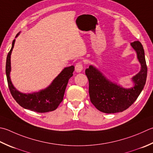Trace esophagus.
<instances>
[{
    "label": "esophagus",
    "mask_w": 153,
    "mask_h": 153,
    "mask_svg": "<svg viewBox=\"0 0 153 153\" xmlns=\"http://www.w3.org/2000/svg\"><path fill=\"white\" fill-rule=\"evenodd\" d=\"M83 68V64L81 62L77 63L76 65H75V70H76V71H77V72H81V71H82Z\"/></svg>",
    "instance_id": "esophagus-1"
}]
</instances>
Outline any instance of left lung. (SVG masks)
Wrapping results in <instances>:
<instances>
[{"mask_svg": "<svg viewBox=\"0 0 153 153\" xmlns=\"http://www.w3.org/2000/svg\"><path fill=\"white\" fill-rule=\"evenodd\" d=\"M131 45L137 52V58L141 65V70L132 78L134 83L132 88H123L110 82L92 65H89V68L85 70L89 80L90 101L101 112L115 113L126 110L136 101L144 88L147 76L144 50L139 41H134Z\"/></svg>", "mask_w": 153, "mask_h": 153, "instance_id": "obj_1", "label": "left lung"}]
</instances>
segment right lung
I'll list each match as a JSON object with an SVG mask.
<instances>
[{
  "label": "right lung",
  "mask_w": 153,
  "mask_h": 153,
  "mask_svg": "<svg viewBox=\"0 0 153 153\" xmlns=\"http://www.w3.org/2000/svg\"><path fill=\"white\" fill-rule=\"evenodd\" d=\"M19 34H16V38ZM14 42L15 40L13 42L12 48L8 53L6 62V74L8 88L10 89L12 96L21 107L33 111L46 113L56 109L64 98L68 81L73 76L74 65L64 68L53 81L51 85L45 89L32 94H22L14 88L10 78V55L14 48Z\"/></svg>",
  "instance_id": "1"
}]
</instances>
